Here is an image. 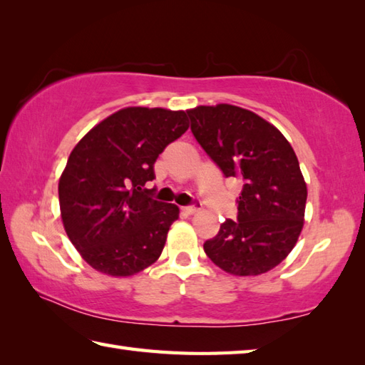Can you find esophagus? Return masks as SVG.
<instances>
[{
	"mask_svg": "<svg viewBox=\"0 0 365 365\" xmlns=\"http://www.w3.org/2000/svg\"><path fill=\"white\" fill-rule=\"evenodd\" d=\"M200 205H201V202L197 201V200H195V201H193V204H191V205H187V207H183V210L187 212V214H195V212L200 210Z\"/></svg>",
	"mask_w": 365,
	"mask_h": 365,
	"instance_id": "esophagus-1",
	"label": "esophagus"
}]
</instances>
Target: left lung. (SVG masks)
Wrapping results in <instances>:
<instances>
[{
  "mask_svg": "<svg viewBox=\"0 0 365 365\" xmlns=\"http://www.w3.org/2000/svg\"><path fill=\"white\" fill-rule=\"evenodd\" d=\"M187 113L201 148L225 177L242 183L237 218H227L204 252L227 273H267L290 254L303 228L307 183L295 151L273 124L235 105Z\"/></svg>",
  "mask_w": 365,
  "mask_h": 365,
  "instance_id": "1",
  "label": "left lung"
}]
</instances>
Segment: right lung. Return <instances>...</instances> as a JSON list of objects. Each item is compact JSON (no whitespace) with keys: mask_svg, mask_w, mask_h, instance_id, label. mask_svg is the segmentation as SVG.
<instances>
[{"mask_svg":"<svg viewBox=\"0 0 365 365\" xmlns=\"http://www.w3.org/2000/svg\"><path fill=\"white\" fill-rule=\"evenodd\" d=\"M188 129L185 111L129 107L91 129L58 182L63 227L92 268L130 276L160 258L175 204L153 200L155 163Z\"/></svg>","mask_w":365,"mask_h":365,"instance_id":"right-lung-1","label":"right lung"}]
</instances>
